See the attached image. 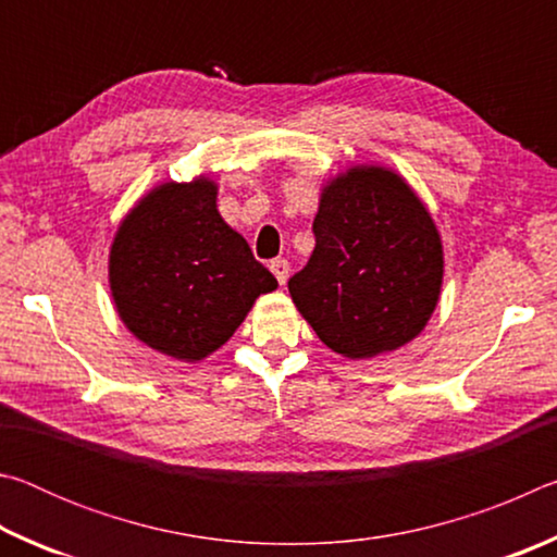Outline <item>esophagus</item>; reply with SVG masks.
<instances>
[{
	"label": "esophagus",
	"mask_w": 557,
	"mask_h": 557,
	"mask_svg": "<svg viewBox=\"0 0 557 557\" xmlns=\"http://www.w3.org/2000/svg\"><path fill=\"white\" fill-rule=\"evenodd\" d=\"M270 270H272V275L277 277L280 285H285V282H287V275H289V262H287V260H282V258H277V260H272V262H270Z\"/></svg>",
	"instance_id": "34e87169"
}]
</instances>
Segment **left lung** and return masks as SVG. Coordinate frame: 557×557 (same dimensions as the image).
Returning a JSON list of instances; mask_svg holds the SVG:
<instances>
[{
	"instance_id": "1",
	"label": "left lung",
	"mask_w": 557,
	"mask_h": 557,
	"mask_svg": "<svg viewBox=\"0 0 557 557\" xmlns=\"http://www.w3.org/2000/svg\"><path fill=\"white\" fill-rule=\"evenodd\" d=\"M312 231V258L287 287L332 351L361 361L420 336L440 301L445 252L428 206L398 172L358 164L329 178Z\"/></svg>"
}]
</instances>
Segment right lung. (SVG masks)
<instances>
[{
    "label": "right lung",
    "mask_w": 557,
    "mask_h": 557,
    "mask_svg": "<svg viewBox=\"0 0 557 557\" xmlns=\"http://www.w3.org/2000/svg\"><path fill=\"white\" fill-rule=\"evenodd\" d=\"M209 176L164 182L120 221L108 280L115 309L154 351L199 363L228 342L277 280L219 213Z\"/></svg>",
    "instance_id": "add662e5"
}]
</instances>
